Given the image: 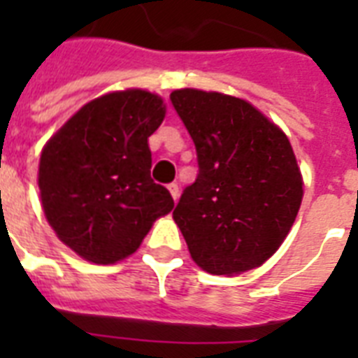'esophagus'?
<instances>
[{
  "mask_svg": "<svg viewBox=\"0 0 358 358\" xmlns=\"http://www.w3.org/2000/svg\"><path fill=\"white\" fill-rule=\"evenodd\" d=\"M167 187H169V191H171V195H173L174 201H178V196H180V187H178V184H176V182H173V184H169Z\"/></svg>",
  "mask_w": 358,
  "mask_h": 358,
  "instance_id": "esophagus-1",
  "label": "esophagus"
}]
</instances>
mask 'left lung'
<instances>
[{"label":"left lung","instance_id":"obj_1","mask_svg":"<svg viewBox=\"0 0 358 358\" xmlns=\"http://www.w3.org/2000/svg\"><path fill=\"white\" fill-rule=\"evenodd\" d=\"M171 102L199 162L173 212L191 258L229 277L262 266L282 245L303 201L288 137L241 98L180 89Z\"/></svg>","mask_w":358,"mask_h":358}]
</instances>
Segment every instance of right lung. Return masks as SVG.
<instances>
[{
	"label": "right lung",
	"instance_id": "obj_1",
	"mask_svg": "<svg viewBox=\"0 0 358 358\" xmlns=\"http://www.w3.org/2000/svg\"><path fill=\"white\" fill-rule=\"evenodd\" d=\"M165 119L157 94L128 89L85 103L48 141L38 165L42 210L57 238L92 264L139 249L174 201L150 178V137Z\"/></svg>",
	"mask_w": 358,
	"mask_h": 358
}]
</instances>
